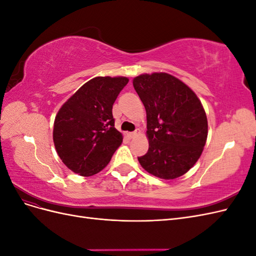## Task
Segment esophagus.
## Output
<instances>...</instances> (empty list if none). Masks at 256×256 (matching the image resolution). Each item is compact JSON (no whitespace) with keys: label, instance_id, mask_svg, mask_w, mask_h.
Returning <instances> with one entry per match:
<instances>
[{"label":"esophagus","instance_id":"34e87169","mask_svg":"<svg viewBox=\"0 0 256 256\" xmlns=\"http://www.w3.org/2000/svg\"><path fill=\"white\" fill-rule=\"evenodd\" d=\"M138 134H140V130H138V129H136V131H134V132L128 134V136L132 138H136Z\"/></svg>","mask_w":256,"mask_h":256}]
</instances>
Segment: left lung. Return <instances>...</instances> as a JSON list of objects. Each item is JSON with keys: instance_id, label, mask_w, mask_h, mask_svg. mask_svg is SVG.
Instances as JSON below:
<instances>
[{"instance_id": "obj_1", "label": "left lung", "mask_w": 256, "mask_h": 256, "mask_svg": "<svg viewBox=\"0 0 256 256\" xmlns=\"http://www.w3.org/2000/svg\"><path fill=\"white\" fill-rule=\"evenodd\" d=\"M134 88L146 110L148 150L142 168L162 180L187 173L202 154L208 124L204 108L188 85L166 72L141 74Z\"/></svg>"}]
</instances>
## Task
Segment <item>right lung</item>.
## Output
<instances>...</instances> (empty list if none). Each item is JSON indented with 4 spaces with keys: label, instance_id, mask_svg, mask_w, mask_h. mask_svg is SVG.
<instances>
[{
    "label": "right lung",
    "instance_id": "1",
    "mask_svg": "<svg viewBox=\"0 0 256 256\" xmlns=\"http://www.w3.org/2000/svg\"><path fill=\"white\" fill-rule=\"evenodd\" d=\"M126 76H96L76 90L58 110L53 142L64 164L81 176L104 168L122 142L114 127L113 104L128 83Z\"/></svg>",
    "mask_w": 256,
    "mask_h": 256
}]
</instances>
